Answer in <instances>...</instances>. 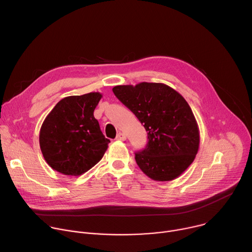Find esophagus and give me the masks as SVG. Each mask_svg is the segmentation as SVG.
Instances as JSON below:
<instances>
[{"instance_id": "1", "label": "esophagus", "mask_w": 252, "mask_h": 252, "mask_svg": "<svg viewBox=\"0 0 252 252\" xmlns=\"http://www.w3.org/2000/svg\"><path fill=\"white\" fill-rule=\"evenodd\" d=\"M116 139H117V140H126V134H125L124 132H119V133L117 134Z\"/></svg>"}]
</instances>
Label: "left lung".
Segmentation results:
<instances>
[{
  "label": "left lung",
  "instance_id": "obj_1",
  "mask_svg": "<svg viewBox=\"0 0 252 252\" xmlns=\"http://www.w3.org/2000/svg\"><path fill=\"white\" fill-rule=\"evenodd\" d=\"M113 92L148 131L147 147L134 157L139 168L158 182L181 175L199 147L197 123L184 96L159 83L117 86Z\"/></svg>",
  "mask_w": 252,
  "mask_h": 252
}]
</instances>
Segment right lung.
<instances>
[{"mask_svg":"<svg viewBox=\"0 0 252 252\" xmlns=\"http://www.w3.org/2000/svg\"><path fill=\"white\" fill-rule=\"evenodd\" d=\"M100 98L99 93L66 96L47 116L40 130V147L53 169L78 176L101 159L111 140L94 117Z\"/></svg>","mask_w":252,"mask_h":252,"instance_id":"obj_1","label":"right lung"}]
</instances>
